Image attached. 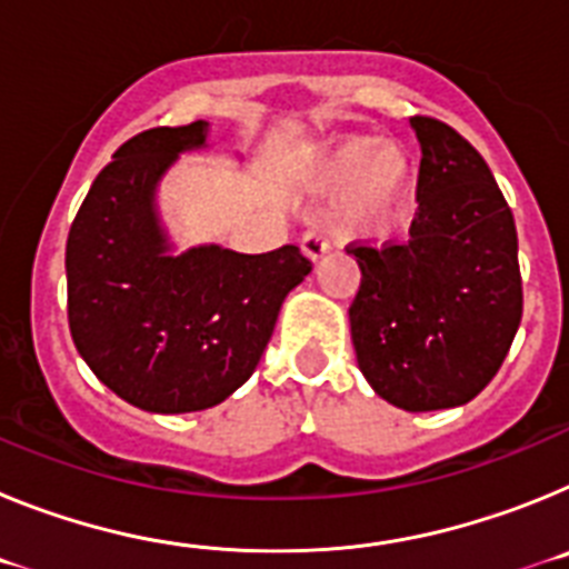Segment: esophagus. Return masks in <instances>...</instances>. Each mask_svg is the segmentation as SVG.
Returning a JSON list of instances; mask_svg holds the SVG:
<instances>
[{"mask_svg":"<svg viewBox=\"0 0 569 569\" xmlns=\"http://www.w3.org/2000/svg\"><path fill=\"white\" fill-rule=\"evenodd\" d=\"M301 253L308 256V259H321V256L328 253L330 250V241H328V236H325V230H319V228H310L308 233L301 236Z\"/></svg>","mask_w":569,"mask_h":569,"instance_id":"esophagus-1","label":"esophagus"}]
</instances>
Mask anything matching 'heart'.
I'll use <instances>...</instances> for the list:
<instances>
[{"label":"heart","mask_w":569,"mask_h":569,"mask_svg":"<svg viewBox=\"0 0 569 569\" xmlns=\"http://www.w3.org/2000/svg\"><path fill=\"white\" fill-rule=\"evenodd\" d=\"M316 179L325 188H341V228L370 233L399 219L416 188V168L405 150L373 139H341L316 162Z\"/></svg>","instance_id":"heart-1"}]
</instances>
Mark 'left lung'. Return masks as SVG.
Listing matches in <instances>:
<instances>
[{
	"mask_svg": "<svg viewBox=\"0 0 569 569\" xmlns=\"http://www.w3.org/2000/svg\"><path fill=\"white\" fill-rule=\"evenodd\" d=\"M421 144L410 239L350 244L356 361L390 405H467L499 373L521 321L519 236L481 153L450 124L413 116Z\"/></svg>",
	"mask_w": 569,
	"mask_h": 569,
	"instance_id": "8db88e82",
	"label": "left lung"
}]
</instances>
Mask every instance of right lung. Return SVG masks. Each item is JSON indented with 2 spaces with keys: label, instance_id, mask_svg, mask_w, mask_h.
Here are the masks:
<instances>
[{
  "label": "right lung",
  "instance_id": "1",
  "mask_svg": "<svg viewBox=\"0 0 569 569\" xmlns=\"http://www.w3.org/2000/svg\"><path fill=\"white\" fill-rule=\"evenodd\" d=\"M208 122L133 136L90 184L70 224L68 325L79 356L119 399L193 413L253 376L281 301L313 270L296 244L248 256L219 244L170 253L156 184Z\"/></svg>",
  "mask_w": 569,
  "mask_h": 569
}]
</instances>
